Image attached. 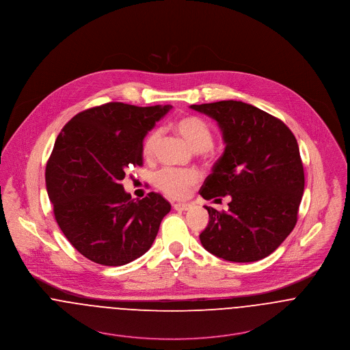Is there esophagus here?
<instances>
[{
	"mask_svg": "<svg viewBox=\"0 0 350 350\" xmlns=\"http://www.w3.org/2000/svg\"><path fill=\"white\" fill-rule=\"evenodd\" d=\"M173 207H174V210H177V211H186V210H189L191 206L189 205V204H174Z\"/></svg>",
	"mask_w": 350,
	"mask_h": 350,
	"instance_id": "1",
	"label": "esophagus"
}]
</instances>
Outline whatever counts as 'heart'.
Instances as JSON below:
<instances>
[{"mask_svg": "<svg viewBox=\"0 0 350 350\" xmlns=\"http://www.w3.org/2000/svg\"><path fill=\"white\" fill-rule=\"evenodd\" d=\"M173 131L183 139L191 150L201 152L207 157L213 154V132L210 126L197 116H183L172 123ZM163 133L160 129H153L148 133L143 144V154L146 160L154 157L161 144ZM200 183V173L197 170L178 172L172 169L160 170L154 177V185L164 194L172 198H183L187 191Z\"/></svg>", "mask_w": 350, "mask_h": 350, "instance_id": "b5f03b06", "label": "heart"}]
</instances>
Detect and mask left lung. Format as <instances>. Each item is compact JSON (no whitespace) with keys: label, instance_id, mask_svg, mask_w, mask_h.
<instances>
[{"label":"left lung","instance_id":"1","mask_svg":"<svg viewBox=\"0 0 350 350\" xmlns=\"http://www.w3.org/2000/svg\"><path fill=\"white\" fill-rule=\"evenodd\" d=\"M222 131L224 154L200 193L205 200L230 196L227 211L205 206L208 225L202 246L228 262H256L272 254L291 234L304 193L299 145L286 124L237 100L193 104Z\"/></svg>","mask_w":350,"mask_h":350}]
</instances>
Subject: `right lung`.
Here are the masks:
<instances>
[{
  "instance_id": "add662e5",
  "label": "right lung",
  "mask_w": 350,
  "mask_h": 350,
  "mask_svg": "<svg viewBox=\"0 0 350 350\" xmlns=\"http://www.w3.org/2000/svg\"><path fill=\"white\" fill-rule=\"evenodd\" d=\"M172 105L111 102L63 126L46 165V189L64 237L87 259L123 266L150 248L170 204L150 191L132 200L120 184L143 165L145 135Z\"/></svg>"
}]
</instances>
